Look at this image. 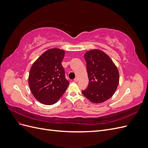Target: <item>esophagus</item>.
Listing matches in <instances>:
<instances>
[{
	"mask_svg": "<svg viewBox=\"0 0 148 148\" xmlns=\"http://www.w3.org/2000/svg\"><path fill=\"white\" fill-rule=\"evenodd\" d=\"M78 81V77H76L75 79H74V82H77Z\"/></svg>",
	"mask_w": 148,
	"mask_h": 148,
	"instance_id": "1",
	"label": "esophagus"
}]
</instances>
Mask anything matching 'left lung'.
<instances>
[{
	"mask_svg": "<svg viewBox=\"0 0 148 148\" xmlns=\"http://www.w3.org/2000/svg\"><path fill=\"white\" fill-rule=\"evenodd\" d=\"M89 78L83 95L93 103L104 102L114 95L119 83L117 67L110 57L99 49L84 53Z\"/></svg>",
	"mask_w": 148,
	"mask_h": 148,
	"instance_id": "8db88e82",
	"label": "left lung"
}]
</instances>
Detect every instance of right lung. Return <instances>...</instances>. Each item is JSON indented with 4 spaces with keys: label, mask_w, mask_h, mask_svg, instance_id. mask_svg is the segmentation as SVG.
I'll return each instance as SVG.
<instances>
[{
    "label": "right lung",
    "mask_w": 148,
    "mask_h": 148,
    "mask_svg": "<svg viewBox=\"0 0 148 148\" xmlns=\"http://www.w3.org/2000/svg\"><path fill=\"white\" fill-rule=\"evenodd\" d=\"M65 51L50 49L44 52L31 66L28 84L35 99L43 104L52 105L64 95L69 82L65 77L61 62Z\"/></svg>",
    "instance_id": "right-lung-1"
}]
</instances>
